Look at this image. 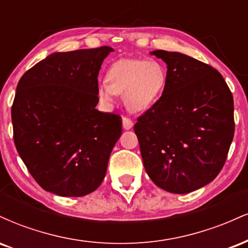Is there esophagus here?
<instances>
[{
  "mask_svg": "<svg viewBox=\"0 0 248 248\" xmlns=\"http://www.w3.org/2000/svg\"><path fill=\"white\" fill-rule=\"evenodd\" d=\"M133 121L132 119H129L128 116H124V119H122V126H124V129H130V128L133 127Z\"/></svg>",
  "mask_w": 248,
  "mask_h": 248,
  "instance_id": "obj_1",
  "label": "esophagus"
}]
</instances>
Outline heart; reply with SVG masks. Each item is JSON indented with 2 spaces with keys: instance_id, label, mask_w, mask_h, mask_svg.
Returning a JSON list of instances; mask_svg holds the SVG:
<instances>
[{
  "instance_id": "1",
  "label": "heart",
  "mask_w": 248,
  "mask_h": 248,
  "mask_svg": "<svg viewBox=\"0 0 248 248\" xmlns=\"http://www.w3.org/2000/svg\"><path fill=\"white\" fill-rule=\"evenodd\" d=\"M167 70L161 62L147 59H121L107 71L106 81L98 86V96L109 105L115 94H124V101L132 112H144L163 94L167 86Z\"/></svg>"
}]
</instances>
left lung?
Returning a JSON list of instances; mask_svg holds the SVG:
<instances>
[{
  "label": "left lung",
  "mask_w": 248,
  "mask_h": 248,
  "mask_svg": "<svg viewBox=\"0 0 248 248\" xmlns=\"http://www.w3.org/2000/svg\"><path fill=\"white\" fill-rule=\"evenodd\" d=\"M152 55L166 62L168 80L134 126L144 169L163 190L195 191L217 177L227 158L234 135L232 93L205 62L164 50Z\"/></svg>",
  "instance_id": "8db88e82"
}]
</instances>
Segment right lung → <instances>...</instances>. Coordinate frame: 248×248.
<instances>
[{
	"label": "right lung",
	"instance_id": "1",
	"mask_svg": "<svg viewBox=\"0 0 248 248\" xmlns=\"http://www.w3.org/2000/svg\"><path fill=\"white\" fill-rule=\"evenodd\" d=\"M110 46L56 52L17 84L11 107L17 152L43 189L81 197L99 187L121 116L95 109L98 75Z\"/></svg>",
	"mask_w": 248,
	"mask_h": 248
}]
</instances>
